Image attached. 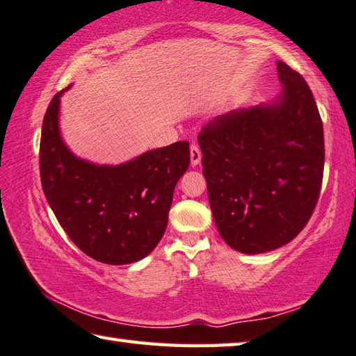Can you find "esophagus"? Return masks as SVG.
<instances>
[{"instance_id":"esophagus-1","label":"esophagus","mask_w":356,"mask_h":356,"mask_svg":"<svg viewBox=\"0 0 356 356\" xmlns=\"http://www.w3.org/2000/svg\"><path fill=\"white\" fill-rule=\"evenodd\" d=\"M190 159H191V165H193V166H197V165L200 163L202 152H200L197 145H191V148H190Z\"/></svg>"}]
</instances>
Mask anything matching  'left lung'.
I'll return each mask as SVG.
<instances>
[{
    "mask_svg": "<svg viewBox=\"0 0 356 356\" xmlns=\"http://www.w3.org/2000/svg\"><path fill=\"white\" fill-rule=\"evenodd\" d=\"M281 94L218 115L197 137L218 232L243 254L293 241L321 191L324 131L307 83L277 61Z\"/></svg>",
    "mask_w": 356,
    "mask_h": 356,
    "instance_id": "8db88e82",
    "label": "left lung"
}]
</instances>
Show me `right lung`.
I'll use <instances>...</instances> for the list:
<instances>
[{
  "instance_id": "right-lung-1",
  "label": "right lung",
  "mask_w": 356,
  "mask_h": 356,
  "mask_svg": "<svg viewBox=\"0 0 356 356\" xmlns=\"http://www.w3.org/2000/svg\"><path fill=\"white\" fill-rule=\"evenodd\" d=\"M69 88L54 95L41 128L40 174L47 204L89 257L111 266L140 261L168 225L174 188L190 165V143L149 149L118 165L75 156L60 132V99Z\"/></svg>"
}]
</instances>
